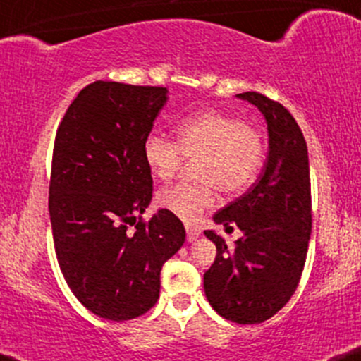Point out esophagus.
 <instances>
[{
    "instance_id": "34e87169",
    "label": "esophagus",
    "mask_w": 361,
    "mask_h": 361,
    "mask_svg": "<svg viewBox=\"0 0 361 361\" xmlns=\"http://www.w3.org/2000/svg\"><path fill=\"white\" fill-rule=\"evenodd\" d=\"M199 236H200V229L190 228V226H187V240L190 241V243H192V241H195Z\"/></svg>"
}]
</instances>
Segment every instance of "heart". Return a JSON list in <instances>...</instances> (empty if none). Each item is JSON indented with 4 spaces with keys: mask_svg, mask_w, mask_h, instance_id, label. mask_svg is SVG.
<instances>
[{
    "mask_svg": "<svg viewBox=\"0 0 361 361\" xmlns=\"http://www.w3.org/2000/svg\"><path fill=\"white\" fill-rule=\"evenodd\" d=\"M265 138L259 128L221 111H200L176 126V142L150 133L142 145L150 173L168 181L180 171L183 159L197 161L193 178L157 193L161 209L193 224L216 204V190L226 197L247 192L265 162Z\"/></svg>",
    "mask_w": 361,
    "mask_h": 361,
    "instance_id": "1",
    "label": "heart"
}]
</instances>
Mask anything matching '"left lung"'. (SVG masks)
<instances>
[{
	"label": "left lung",
	"instance_id": "8db88e82",
	"mask_svg": "<svg viewBox=\"0 0 361 361\" xmlns=\"http://www.w3.org/2000/svg\"><path fill=\"white\" fill-rule=\"evenodd\" d=\"M262 111L269 130V156L247 193L214 214L217 224L243 236L235 248L214 231L216 260L204 274L214 310L236 324H260L284 307L302 277L312 231L308 150L302 128L281 102L260 92L238 94Z\"/></svg>",
	"mask_w": 361,
	"mask_h": 361
}]
</instances>
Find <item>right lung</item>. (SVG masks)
Segmentation results:
<instances>
[{
    "label": "right lung",
    "instance_id": "add662e5",
    "mask_svg": "<svg viewBox=\"0 0 361 361\" xmlns=\"http://www.w3.org/2000/svg\"><path fill=\"white\" fill-rule=\"evenodd\" d=\"M166 94L97 80L73 99L54 138L49 217L59 269L87 310L114 322L156 305L162 264L185 243L171 212L140 216L154 190L142 145Z\"/></svg>",
    "mask_w": 361,
    "mask_h": 361
}]
</instances>
